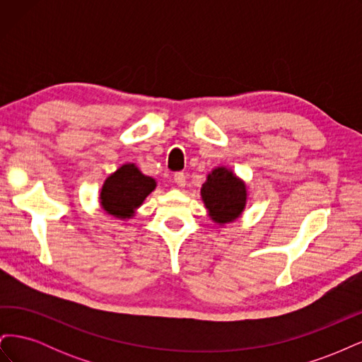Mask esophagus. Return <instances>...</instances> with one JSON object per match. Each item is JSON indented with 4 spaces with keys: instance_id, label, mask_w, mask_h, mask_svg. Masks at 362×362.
<instances>
[{
    "instance_id": "obj_1",
    "label": "esophagus",
    "mask_w": 362,
    "mask_h": 362,
    "mask_svg": "<svg viewBox=\"0 0 362 362\" xmlns=\"http://www.w3.org/2000/svg\"><path fill=\"white\" fill-rule=\"evenodd\" d=\"M173 181L177 182V185H180V187H184V185H185V173L177 172L173 175Z\"/></svg>"
}]
</instances>
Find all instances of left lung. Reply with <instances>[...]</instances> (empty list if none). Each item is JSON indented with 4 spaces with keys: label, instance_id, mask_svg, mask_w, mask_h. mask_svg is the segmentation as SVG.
I'll return each instance as SVG.
<instances>
[{
    "label": "left lung",
    "instance_id": "obj_1",
    "mask_svg": "<svg viewBox=\"0 0 362 362\" xmlns=\"http://www.w3.org/2000/svg\"><path fill=\"white\" fill-rule=\"evenodd\" d=\"M202 201L216 223L233 222L243 213L246 185L226 168H217L202 184Z\"/></svg>",
    "mask_w": 362,
    "mask_h": 362
}]
</instances>
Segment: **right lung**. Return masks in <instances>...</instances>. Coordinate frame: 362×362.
Wrapping results in <instances>:
<instances>
[{
	"label": "right lung",
	"instance_id": "1",
	"mask_svg": "<svg viewBox=\"0 0 362 362\" xmlns=\"http://www.w3.org/2000/svg\"><path fill=\"white\" fill-rule=\"evenodd\" d=\"M156 185V180L141 173L134 163L124 164L105 180L100 198L101 205L108 214L129 218Z\"/></svg>",
	"mask_w": 362,
	"mask_h": 362
}]
</instances>
